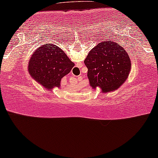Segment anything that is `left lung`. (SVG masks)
<instances>
[{
    "instance_id": "obj_1",
    "label": "left lung",
    "mask_w": 158,
    "mask_h": 158,
    "mask_svg": "<svg viewBox=\"0 0 158 158\" xmlns=\"http://www.w3.org/2000/svg\"><path fill=\"white\" fill-rule=\"evenodd\" d=\"M87 77L93 89L102 93L114 91L124 83L131 69L128 54L119 44L110 41L99 43L84 60Z\"/></svg>"
}]
</instances>
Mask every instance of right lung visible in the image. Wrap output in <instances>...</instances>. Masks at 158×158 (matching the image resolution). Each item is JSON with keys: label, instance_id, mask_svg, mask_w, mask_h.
<instances>
[{"label": "right lung", "instance_id": "obj_1", "mask_svg": "<svg viewBox=\"0 0 158 158\" xmlns=\"http://www.w3.org/2000/svg\"><path fill=\"white\" fill-rule=\"evenodd\" d=\"M74 65L64 51L54 44H47L31 56L28 71L32 78L52 90L54 87H60L62 77L69 74Z\"/></svg>", "mask_w": 158, "mask_h": 158}]
</instances>
